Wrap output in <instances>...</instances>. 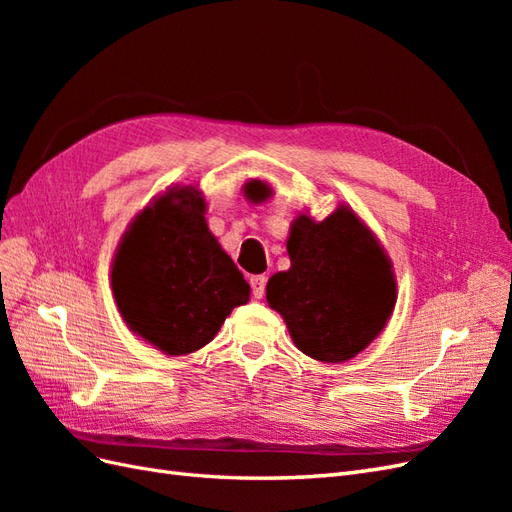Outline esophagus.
I'll return each instance as SVG.
<instances>
[{"label": "esophagus", "mask_w": 512, "mask_h": 512, "mask_svg": "<svg viewBox=\"0 0 512 512\" xmlns=\"http://www.w3.org/2000/svg\"><path fill=\"white\" fill-rule=\"evenodd\" d=\"M250 286H252V297H254V299H262V297H265L267 277H265V275H254V277H250Z\"/></svg>", "instance_id": "34e87169"}]
</instances>
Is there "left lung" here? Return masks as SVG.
<instances>
[{"instance_id": "obj_1", "label": "left lung", "mask_w": 512, "mask_h": 512, "mask_svg": "<svg viewBox=\"0 0 512 512\" xmlns=\"http://www.w3.org/2000/svg\"><path fill=\"white\" fill-rule=\"evenodd\" d=\"M245 194L260 200L269 188L250 181ZM288 254L292 267L267 284L269 305L307 356L324 363L352 359L382 331L397 299L380 243L348 207H339L324 222L307 215L294 220Z\"/></svg>"}]
</instances>
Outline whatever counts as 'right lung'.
Returning <instances> with one entry per match:
<instances>
[{"instance_id": "add662e5", "label": "right lung", "mask_w": 512, "mask_h": 512, "mask_svg": "<svg viewBox=\"0 0 512 512\" xmlns=\"http://www.w3.org/2000/svg\"><path fill=\"white\" fill-rule=\"evenodd\" d=\"M205 200L173 190L147 207L123 237L111 284L119 312L166 354L203 348L250 286L203 218Z\"/></svg>"}]
</instances>
